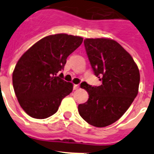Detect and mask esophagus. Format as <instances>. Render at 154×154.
Masks as SVG:
<instances>
[{"instance_id": "obj_1", "label": "esophagus", "mask_w": 154, "mask_h": 154, "mask_svg": "<svg viewBox=\"0 0 154 154\" xmlns=\"http://www.w3.org/2000/svg\"><path fill=\"white\" fill-rule=\"evenodd\" d=\"M79 88V85H73V89H74L75 90L78 89Z\"/></svg>"}]
</instances>
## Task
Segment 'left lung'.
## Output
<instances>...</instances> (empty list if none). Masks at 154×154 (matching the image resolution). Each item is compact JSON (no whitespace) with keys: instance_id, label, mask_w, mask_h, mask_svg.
Returning <instances> with one entry per match:
<instances>
[{"instance_id":"8db88e82","label":"left lung","mask_w":154,"mask_h":154,"mask_svg":"<svg viewBox=\"0 0 154 154\" xmlns=\"http://www.w3.org/2000/svg\"><path fill=\"white\" fill-rule=\"evenodd\" d=\"M84 45L102 85L81 84L89 96L86 103L79 105V112L89 124L105 127L117 121L137 97L140 72L131 55L116 41L86 38Z\"/></svg>"}]
</instances>
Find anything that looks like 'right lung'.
<instances>
[{
	"mask_svg": "<svg viewBox=\"0 0 154 154\" xmlns=\"http://www.w3.org/2000/svg\"><path fill=\"white\" fill-rule=\"evenodd\" d=\"M81 37L57 34L45 37L24 53L12 75L21 108L35 119H45L58 111L73 85L63 80L66 59L82 43Z\"/></svg>",
	"mask_w": 154,
	"mask_h": 154,
	"instance_id": "right-lung-1",
	"label": "right lung"
}]
</instances>
